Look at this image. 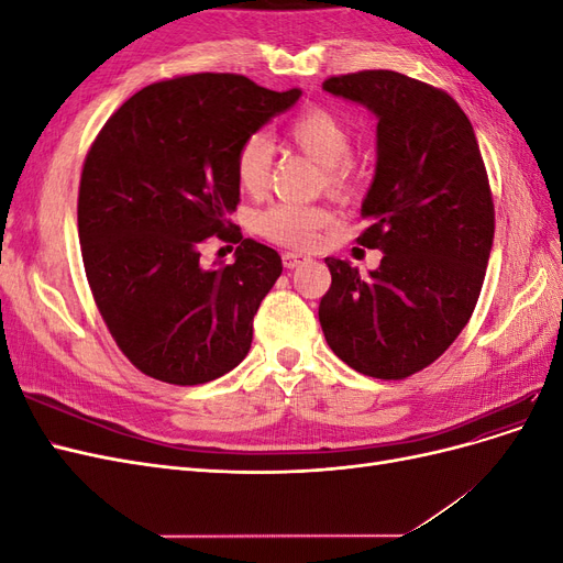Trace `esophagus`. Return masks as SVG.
Returning a JSON list of instances; mask_svg holds the SVG:
<instances>
[{"label": "esophagus", "instance_id": "obj_1", "mask_svg": "<svg viewBox=\"0 0 563 563\" xmlns=\"http://www.w3.org/2000/svg\"><path fill=\"white\" fill-rule=\"evenodd\" d=\"M282 261H284V267L286 269H294V267H298V265H302V263H308L310 258L305 253H298V251H286L284 255H282Z\"/></svg>", "mask_w": 563, "mask_h": 563}]
</instances>
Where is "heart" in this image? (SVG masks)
I'll list each match as a JSON object with an SVG mask.
<instances>
[{
    "instance_id": "1",
    "label": "heart",
    "mask_w": 563,
    "mask_h": 563,
    "mask_svg": "<svg viewBox=\"0 0 563 563\" xmlns=\"http://www.w3.org/2000/svg\"><path fill=\"white\" fill-rule=\"evenodd\" d=\"M288 139L302 152H308L319 164L327 166V178L335 190H347L354 185L356 166L352 162V131L335 112L327 108H305L288 124ZM272 164V141L263 131H253L242 141L234 157L236 183L244 192L258 195L265 190ZM333 211L319 203L272 201L269 207L253 216V230L265 240L308 249L321 230L333 223Z\"/></svg>"
}]
</instances>
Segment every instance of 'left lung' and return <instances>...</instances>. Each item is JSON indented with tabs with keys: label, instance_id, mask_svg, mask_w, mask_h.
Segmentation results:
<instances>
[{
	"label": "left lung",
	"instance_id": "8db88e82",
	"mask_svg": "<svg viewBox=\"0 0 563 563\" xmlns=\"http://www.w3.org/2000/svg\"><path fill=\"white\" fill-rule=\"evenodd\" d=\"M323 91L378 117L376 176L356 242L380 249L362 277L327 258L319 302L329 347L354 371L404 380L437 362L479 300L496 232L486 166L467 114L430 84L391 70L329 77Z\"/></svg>",
	"mask_w": 563,
	"mask_h": 563
}]
</instances>
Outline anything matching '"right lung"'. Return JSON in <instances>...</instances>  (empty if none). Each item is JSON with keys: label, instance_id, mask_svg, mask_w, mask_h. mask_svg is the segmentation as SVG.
Returning <instances> with one entry per match:
<instances>
[{"label": "right lung", "instance_id": "1", "mask_svg": "<svg viewBox=\"0 0 563 563\" xmlns=\"http://www.w3.org/2000/svg\"><path fill=\"white\" fill-rule=\"evenodd\" d=\"M298 98L242 75H185L133 93L96 135L79 180L81 261L114 343L145 376L201 385L249 354L282 258L228 220L234 157ZM211 235L238 244L232 266L200 265Z\"/></svg>", "mask_w": 563, "mask_h": 563}]
</instances>
